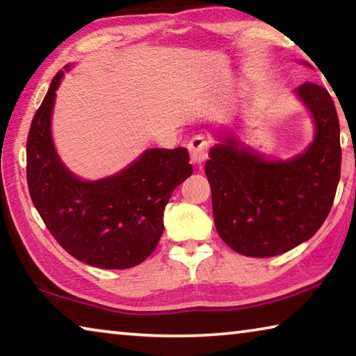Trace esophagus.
Wrapping results in <instances>:
<instances>
[{
    "label": "esophagus",
    "instance_id": "esophagus-1",
    "mask_svg": "<svg viewBox=\"0 0 356 356\" xmlns=\"http://www.w3.org/2000/svg\"><path fill=\"white\" fill-rule=\"evenodd\" d=\"M188 150H190V159L195 165H201L207 160L209 144L202 136L191 138V141L188 143Z\"/></svg>",
    "mask_w": 356,
    "mask_h": 356
}]
</instances>
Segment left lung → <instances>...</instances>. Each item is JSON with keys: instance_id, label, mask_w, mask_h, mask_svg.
Listing matches in <instances>:
<instances>
[{"instance_id": "8db88e82", "label": "left lung", "mask_w": 356, "mask_h": 356, "mask_svg": "<svg viewBox=\"0 0 356 356\" xmlns=\"http://www.w3.org/2000/svg\"><path fill=\"white\" fill-rule=\"evenodd\" d=\"M300 64L311 67L309 63ZM314 124L303 152L275 159L220 129L206 176L220 237L238 254L272 257L309 240L333 206L341 176L339 119L328 91L316 83L295 89ZM238 130V127H237Z\"/></svg>"}]
</instances>
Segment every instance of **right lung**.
<instances>
[{"instance_id": "obj_1", "label": "right lung", "mask_w": 356, "mask_h": 356, "mask_svg": "<svg viewBox=\"0 0 356 356\" xmlns=\"http://www.w3.org/2000/svg\"><path fill=\"white\" fill-rule=\"evenodd\" d=\"M59 70L35 111L26 141L29 195L48 231L78 261L106 270L135 267L163 234V212L193 168L185 147L147 149L124 170L97 180L75 176L51 135Z\"/></svg>"}]
</instances>
